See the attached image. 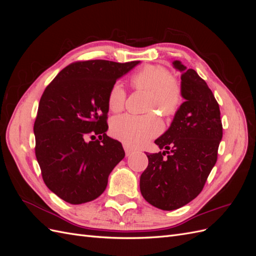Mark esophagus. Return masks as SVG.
<instances>
[{
	"instance_id": "1",
	"label": "esophagus",
	"mask_w": 256,
	"mask_h": 256,
	"mask_svg": "<svg viewBox=\"0 0 256 256\" xmlns=\"http://www.w3.org/2000/svg\"><path fill=\"white\" fill-rule=\"evenodd\" d=\"M124 150H125V152H126V156H130L131 154L134 152V150L130 148V147L126 144H124Z\"/></svg>"
}]
</instances>
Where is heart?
Returning a JSON list of instances; mask_svg holds the SVG:
<instances>
[{
  "label": "heart",
  "instance_id": "heart-1",
  "mask_svg": "<svg viewBox=\"0 0 256 256\" xmlns=\"http://www.w3.org/2000/svg\"><path fill=\"white\" fill-rule=\"evenodd\" d=\"M131 86L150 92L148 109H158L166 115L174 114L182 102V85L164 67L147 65L130 78ZM126 102V90L120 83H114L108 90L106 104L110 111H120ZM162 129L158 116L122 114L115 116L110 122L114 138L130 147L145 145Z\"/></svg>",
  "mask_w": 256,
  "mask_h": 256
}]
</instances>
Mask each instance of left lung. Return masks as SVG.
I'll use <instances>...</instances> for the list:
<instances>
[{
	"label": "left lung",
	"mask_w": 256,
	"mask_h": 256,
	"mask_svg": "<svg viewBox=\"0 0 256 256\" xmlns=\"http://www.w3.org/2000/svg\"><path fill=\"white\" fill-rule=\"evenodd\" d=\"M173 66L182 72L186 102L154 141L166 150L146 152L148 166L140 178L143 198L162 210L180 208L200 194L216 162L223 134L219 104L207 83L180 60Z\"/></svg>",
	"instance_id": "1"
}]
</instances>
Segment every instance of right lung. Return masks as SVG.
I'll return each instance as SVG.
<instances>
[{"label": "right lung", "instance_id": "obj_1", "mask_svg": "<svg viewBox=\"0 0 256 256\" xmlns=\"http://www.w3.org/2000/svg\"><path fill=\"white\" fill-rule=\"evenodd\" d=\"M138 63L74 62L46 88L34 122L35 154L46 186L65 202L78 205L102 196L125 157L122 143L106 134V94Z\"/></svg>", "mask_w": 256, "mask_h": 256}]
</instances>
